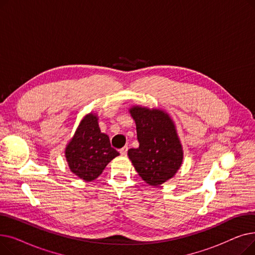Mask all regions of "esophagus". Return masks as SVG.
<instances>
[{
    "label": "esophagus",
    "mask_w": 255,
    "mask_h": 255,
    "mask_svg": "<svg viewBox=\"0 0 255 255\" xmlns=\"http://www.w3.org/2000/svg\"><path fill=\"white\" fill-rule=\"evenodd\" d=\"M127 152H128V146H126V145L123 146V148L120 150V154L122 155V156H126V155H127Z\"/></svg>",
    "instance_id": "1"
}]
</instances>
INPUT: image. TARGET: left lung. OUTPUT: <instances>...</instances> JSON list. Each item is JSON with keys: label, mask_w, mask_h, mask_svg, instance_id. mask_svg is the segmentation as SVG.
<instances>
[{"label": "left lung", "mask_w": 255, "mask_h": 255, "mask_svg": "<svg viewBox=\"0 0 255 255\" xmlns=\"http://www.w3.org/2000/svg\"><path fill=\"white\" fill-rule=\"evenodd\" d=\"M136 124L137 149L128 156L141 179L158 187L176 175L183 162V148L176 126L161 110L132 106L129 110Z\"/></svg>", "instance_id": "obj_1"}]
</instances>
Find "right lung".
Listing matches in <instances>:
<instances>
[{
	"mask_svg": "<svg viewBox=\"0 0 255 255\" xmlns=\"http://www.w3.org/2000/svg\"><path fill=\"white\" fill-rule=\"evenodd\" d=\"M119 155L112 148L109 135L100 131L98 117L93 113L82 120L65 149L70 170L87 182L98 178L105 166Z\"/></svg>",
	"mask_w": 255,
	"mask_h": 255,
	"instance_id": "1",
	"label": "right lung"
}]
</instances>
